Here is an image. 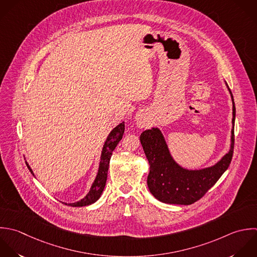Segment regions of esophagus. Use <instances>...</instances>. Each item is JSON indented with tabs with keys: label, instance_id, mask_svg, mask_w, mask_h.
I'll list each match as a JSON object with an SVG mask.
<instances>
[{
	"label": "esophagus",
	"instance_id": "obj_1",
	"mask_svg": "<svg viewBox=\"0 0 257 257\" xmlns=\"http://www.w3.org/2000/svg\"><path fill=\"white\" fill-rule=\"evenodd\" d=\"M136 122H137V125H138L139 127H144V126H145V122H146L145 114H144V113H139V114L136 116Z\"/></svg>",
	"mask_w": 257,
	"mask_h": 257
}]
</instances>
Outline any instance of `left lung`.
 Returning a JSON list of instances; mask_svg holds the SVG:
<instances>
[{
	"label": "left lung",
	"mask_w": 257,
	"mask_h": 257,
	"mask_svg": "<svg viewBox=\"0 0 257 257\" xmlns=\"http://www.w3.org/2000/svg\"><path fill=\"white\" fill-rule=\"evenodd\" d=\"M225 85L232 100L230 146L228 152L215 164L200 169L184 168L174 160L164 135L158 127L145 130L140 135V142L150 166L147 185L157 200L168 204L190 205L199 200L227 170L234 146L235 105L226 82Z\"/></svg>",
	"instance_id": "left-lung-1"
}]
</instances>
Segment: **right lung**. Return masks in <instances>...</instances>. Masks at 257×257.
Returning a JSON list of instances; mask_svg holds the SVG:
<instances>
[{
	"label": "right lung",
	"mask_w": 257,
	"mask_h": 257,
	"mask_svg": "<svg viewBox=\"0 0 257 257\" xmlns=\"http://www.w3.org/2000/svg\"><path fill=\"white\" fill-rule=\"evenodd\" d=\"M124 130H125V124H124V121H123L119 125H117L115 128H113L112 131L109 133V135H108V137H107V139H106V141H105V143L102 147L97 175H96L95 180L92 183L91 188H90L89 192L87 193V195L84 198H82L81 200L77 201V202L65 203L66 205H69V206H72V207L87 206V205L95 203L100 198V196L102 195L103 190L105 188V185H106L107 174H108L109 163H110V159H111V156H112V152L116 148L119 141L122 139L123 134H124ZM26 164H27L28 168L30 169L31 173L35 176V174H34L32 168L30 167V165L27 162H26Z\"/></svg>",
	"instance_id": "add662e5"
}]
</instances>
